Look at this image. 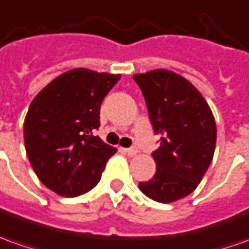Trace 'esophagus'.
Listing matches in <instances>:
<instances>
[{"label": "esophagus", "instance_id": "34e87169", "mask_svg": "<svg viewBox=\"0 0 249 249\" xmlns=\"http://www.w3.org/2000/svg\"><path fill=\"white\" fill-rule=\"evenodd\" d=\"M123 152L127 154L128 157H133V156H135V154L138 153V150H137V149H134V147H128V149H123Z\"/></svg>", "mask_w": 249, "mask_h": 249}]
</instances>
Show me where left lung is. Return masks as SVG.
<instances>
[{
  "label": "left lung",
  "instance_id": "left-lung-1",
  "mask_svg": "<svg viewBox=\"0 0 249 249\" xmlns=\"http://www.w3.org/2000/svg\"><path fill=\"white\" fill-rule=\"evenodd\" d=\"M160 146L153 156L157 171L138 187L147 198L171 203L198 187L213 160L217 128L203 96L184 77L157 69L135 74Z\"/></svg>",
  "mask_w": 249,
  "mask_h": 249
}]
</instances>
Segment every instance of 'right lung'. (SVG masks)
Wrapping results in <instances>:
<instances>
[{
  "label": "right lung",
  "instance_id": "obj_1",
  "mask_svg": "<svg viewBox=\"0 0 249 249\" xmlns=\"http://www.w3.org/2000/svg\"><path fill=\"white\" fill-rule=\"evenodd\" d=\"M119 74L73 69L58 75L32 100L24 121L31 165L44 186L73 198L100 181L116 149L93 135L100 106Z\"/></svg>",
  "mask_w": 249,
  "mask_h": 249
}]
</instances>
